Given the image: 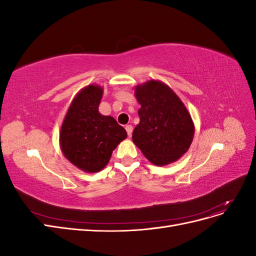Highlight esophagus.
Instances as JSON below:
<instances>
[{"mask_svg": "<svg viewBox=\"0 0 256 256\" xmlns=\"http://www.w3.org/2000/svg\"><path fill=\"white\" fill-rule=\"evenodd\" d=\"M125 128H126V131H127V134H128V136H131V134H132V130H134L132 126H131V125H127Z\"/></svg>", "mask_w": 256, "mask_h": 256, "instance_id": "34e87169", "label": "esophagus"}]
</instances>
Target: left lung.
<instances>
[{"label": "left lung", "mask_w": 256, "mask_h": 256, "mask_svg": "<svg viewBox=\"0 0 256 256\" xmlns=\"http://www.w3.org/2000/svg\"><path fill=\"white\" fill-rule=\"evenodd\" d=\"M134 95L141 108L138 111L140 122L132 134L134 143L156 166L180 159L194 136L187 108L171 88L156 80L138 85Z\"/></svg>", "instance_id": "left-lung-1"}]
</instances>
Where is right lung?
<instances>
[{"mask_svg":"<svg viewBox=\"0 0 256 256\" xmlns=\"http://www.w3.org/2000/svg\"><path fill=\"white\" fill-rule=\"evenodd\" d=\"M102 88L92 84L74 98L60 127L62 152L84 172L96 173L108 164L113 150L127 138L112 116L100 114Z\"/></svg>","mask_w":256,"mask_h":256,"instance_id":"right-lung-1","label":"right lung"}]
</instances>
